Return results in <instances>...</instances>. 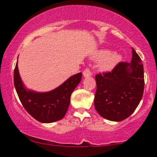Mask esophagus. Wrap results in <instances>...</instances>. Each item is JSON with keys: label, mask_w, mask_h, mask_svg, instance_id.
Instances as JSON below:
<instances>
[{"label": "esophagus", "mask_w": 157, "mask_h": 157, "mask_svg": "<svg viewBox=\"0 0 157 157\" xmlns=\"http://www.w3.org/2000/svg\"><path fill=\"white\" fill-rule=\"evenodd\" d=\"M82 75H83L84 77H89L91 76L92 73H91V71H90L89 68H86L83 71V72H82Z\"/></svg>", "instance_id": "esophagus-1"}]
</instances>
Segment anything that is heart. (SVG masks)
I'll use <instances>...</instances> for the list:
<instances>
[{
    "instance_id": "b5f03b06",
    "label": "heart",
    "mask_w": 157,
    "mask_h": 157,
    "mask_svg": "<svg viewBox=\"0 0 157 157\" xmlns=\"http://www.w3.org/2000/svg\"><path fill=\"white\" fill-rule=\"evenodd\" d=\"M93 58L100 61L99 66L101 71H110L121 61L122 56L117 52H112L109 49H100L93 55Z\"/></svg>"
}]
</instances>
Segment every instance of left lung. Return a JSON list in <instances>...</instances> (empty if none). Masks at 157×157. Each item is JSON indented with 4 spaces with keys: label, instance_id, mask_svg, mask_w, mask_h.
I'll use <instances>...</instances> for the list:
<instances>
[{
    "label": "left lung",
    "instance_id": "left-lung-1",
    "mask_svg": "<svg viewBox=\"0 0 157 157\" xmlns=\"http://www.w3.org/2000/svg\"><path fill=\"white\" fill-rule=\"evenodd\" d=\"M95 109L102 117L120 122L132 114L144 91L143 65L132 48L131 63L120 62L111 72L95 77Z\"/></svg>",
    "mask_w": 157,
    "mask_h": 157
}]
</instances>
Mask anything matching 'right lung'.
<instances>
[{
    "instance_id": "right-lung-1",
    "label": "right lung",
    "mask_w": 157,
    "mask_h": 157,
    "mask_svg": "<svg viewBox=\"0 0 157 157\" xmlns=\"http://www.w3.org/2000/svg\"><path fill=\"white\" fill-rule=\"evenodd\" d=\"M82 73L70 77L60 86L48 92H36L25 88L20 77L17 63L14 71V84L26 111L37 121L51 123L64 117L71 93L80 83Z\"/></svg>"
}]
</instances>
